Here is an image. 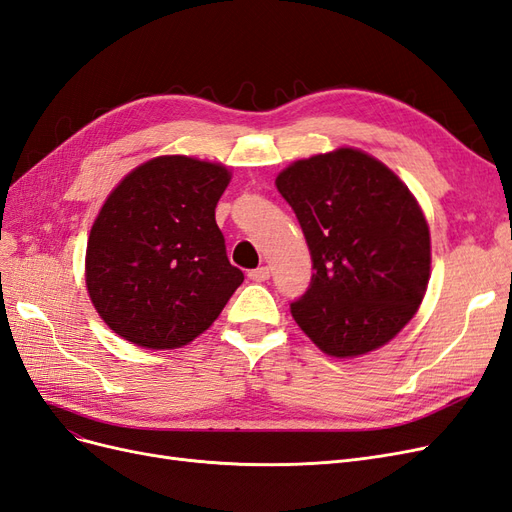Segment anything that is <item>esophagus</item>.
<instances>
[{
    "label": "esophagus",
    "instance_id": "esophagus-1",
    "mask_svg": "<svg viewBox=\"0 0 512 512\" xmlns=\"http://www.w3.org/2000/svg\"><path fill=\"white\" fill-rule=\"evenodd\" d=\"M247 277H250L252 282H267L271 277V271H269V267H258V269H252L250 273H247Z\"/></svg>",
    "mask_w": 512,
    "mask_h": 512
}]
</instances>
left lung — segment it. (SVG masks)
Wrapping results in <instances>:
<instances>
[{"label": "left lung", "instance_id": "left-lung-1", "mask_svg": "<svg viewBox=\"0 0 512 512\" xmlns=\"http://www.w3.org/2000/svg\"><path fill=\"white\" fill-rule=\"evenodd\" d=\"M312 254V284L290 312L331 356H359L406 327L429 284L431 241L416 198L391 168L342 147L275 179Z\"/></svg>", "mask_w": 512, "mask_h": 512}]
</instances>
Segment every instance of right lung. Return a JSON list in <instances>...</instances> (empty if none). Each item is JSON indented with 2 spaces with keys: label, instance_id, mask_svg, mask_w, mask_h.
Instances as JSON below:
<instances>
[{
  "label": "right lung",
  "instance_id": "obj_1",
  "mask_svg": "<svg viewBox=\"0 0 512 512\" xmlns=\"http://www.w3.org/2000/svg\"><path fill=\"white\" fill-rule=\"evenodd\" d=\"M228 168L188 156H160L106 198L85 256L89 299L128 342L173 350L207 331L241 282L226 256L215 207Z\"/></svg>",
  "mask_w": 512,
  "mask_h": 512
}]
</instances>
